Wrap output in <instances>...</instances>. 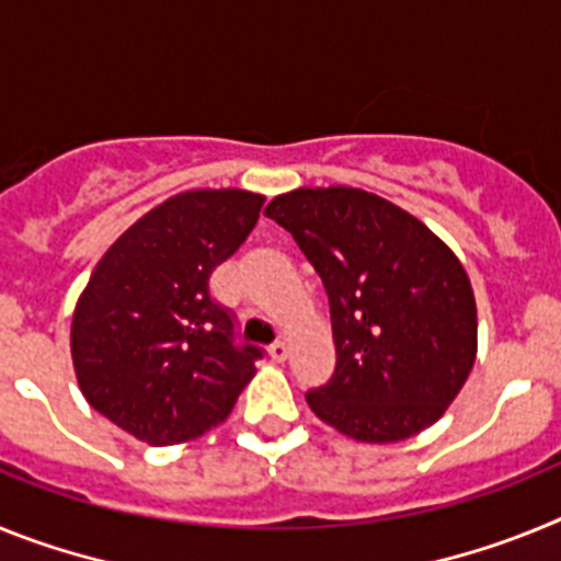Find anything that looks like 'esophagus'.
<instances>
[{
	"instance_id": "34e87169",
	"label": "esophagus",
	"mask_w": 561,
	"mask_h": 561,
	"mask_svg": "<svg viewBox=\"0 0 561 561\" xmlns=\"http://www.w3.org/2000/svg\"><path fill=\"white\" fill-rule=\"evenodd\" d=\"M270 356L272 362H286V356H289V348H286V342H272L270 345Z\"/></svg>"
}]
</instances>
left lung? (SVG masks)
Masks as SVG:
<instances>
[{
    "label": "left lung",
    "instance_id": "1",
    "mask_svg": "<svg viewBox=\"0 0 561 561\" xmlns=\"http://www.w3.org/2000/svg\"><path fill=\"white\" fill-rule=\"evenodd\" d=\"M323 277L336 370L311 413L365 444L433 427L478 356L463 264L424 221L359 187H297L266 207Z\"/></svg>",
    "mask_w": 561,
    "mask_h": 561
}]
</instances>
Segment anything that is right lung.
I'll return each instance as SVG.
<instances>
[{"mask_svg":"<svg viewBox=\"0 0 561 561\" xmlns=\"http://www.w3.org/2000/svg\"><path fill=\"white\" fill-rule=\"evenodd\" d=\"M264 196L238 187L176 193L98 261L72 314L83 399L142 444L171 447L221 424L261 351L232 345L210 275L244 244Z\"/></svg>","mask_w":561,"mask_h":561,"instance_id":"add662e5","label":"right lung"}]
</instances>
